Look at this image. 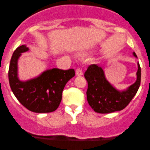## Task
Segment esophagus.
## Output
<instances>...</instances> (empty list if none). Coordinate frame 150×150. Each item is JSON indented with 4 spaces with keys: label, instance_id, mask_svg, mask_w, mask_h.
<instances>
[{
    "label": "esophagus",
    "instance_id": "34e87169",
    "mask_svg": "<svg viewBox=\"0 0 150 150\" xmlns=\"http://www.w3.org/2000/svg\"><path fill=\"white\" fill-rule=\"evenodd\" d=\"M75 73H76V75H78V76H81V75H83V72L82 69H81V68H77Z\"/></svg>",
    "mask_w": 150,
    "mask_h": 150
}]
</instances>
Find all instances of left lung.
Wrapping results in <instances>:
<instances>
[{
  "label": "left lung",
  "mask_w": 150,
  "mask_h": 150,
  "mask_svg": "<svg viewBox=\"0 0 150 150\" xmlns=\"http://www.w3.org/2000/svg\"><path fill=\"white\" fill-rule=\"evenodd\" d=\"M134 56L137 57L135 53ZM88 82L86 92L89 105L96 112L106 114L123 110L138 91L141 83V67L138 63L137 81L125 90H117L106 79L102 67L91 64L85 72Z\"/></svg>",
  "instance_id": "8db88e82"
}]
</instances>
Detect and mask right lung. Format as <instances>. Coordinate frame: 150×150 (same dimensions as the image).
Masks as SVG:
<instances>
[{
	"label": "right lung",
	"mask_w": 150,
	"mask_h": 150,
	"mask_svg": "<svg viewBox=\"0 0 150 150\" xmlns=\"http://www.w3.org/2000/svg\"><path fill=\"white\" fill-rule=\"evenodd\" d=\"M28 50L26 45L19 46L11 59L8 80L12 92L19 102L30 111L37 113L55 111L62 101V94L66 83L75 76V70L53 68L35 78L20 81L17 73L18 59L22 53Z\"/></svg>",
	"instance_id": "obj_1"
}]
</instances>
